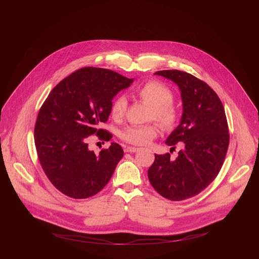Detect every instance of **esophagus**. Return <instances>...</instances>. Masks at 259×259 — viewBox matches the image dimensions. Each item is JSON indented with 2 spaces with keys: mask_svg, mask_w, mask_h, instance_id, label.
<instances>
[{
  "mask_svg": "<svg viewBox=\"0 0 259 259\" xmlns=\"http://www.w3.org/2000/svg\"><path fill=\"white\" fill-rule=\"evenodd\" d=\"M138 147H133V146H127V147H125V150H124V152L125 153H136V152H138Z\"/></svg>",
  "mask_w": 259,
  "mask_h": 259,
  "instance_id": "obj_1",
  "label": "esophagus"
}]
</instances>
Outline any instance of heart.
Segmentation results:
<instances>
[{"label":"heart","mask_w":259,"mask_h":259,"mask_svg":"<svg viewBox=\"0 0 259 259\" xmlns=\"http://www.w3.org/2000/svg\"><path fill=\"white\" fill-rule=\"evenodd\" d=\"M137 96L146 104L151 105L147 119L158 121L163 127L171 128L178 119L176 107L173 105V94L171 90L158 81H149L136 90ZM127 110V99L125 96H118L110 107V115L116 121L124 118ZM159 133L156 124L139 126H128L120 132V138L135 145L149 144Z\"/></svg>","instance_id":"obj_1"}]
</instances>
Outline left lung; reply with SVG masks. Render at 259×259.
I'll return each mask as SVG.
<instances>
[{
	"label": "left lung",
	"instance_id": "1",
	"mask_svg": "<svg viewBox=\"0 0 259 259\" xmlns=\"http://www.w3.org/2000/svg\"><path fill=\"white\" fill-rule=\"evenodd\" d=\"M155 75L171 80L180 90V123L165 143L175 150L179 142L181 150L176 159L169 153L155 154L147 176L161 196L182 201L205 190L223 167L230 143L228 121L218 95L205 82L176 69Z\"/></svg>",
	"mask_w": 259,
	"mask_h": 259
}]
</instances>
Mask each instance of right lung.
<instances>
[{"label": "right lung", "instance_id": "1", "mask_svg": "<svg viewBox=\"0 0 259 259\" xmlns=\"http://www.w3.org/2000/svg\"><path fill=\"white\" fill-rule=\"evenodd\" d=\"M133 79L106 68L83 67L59 82L48 95L36 118L34 144L41 166L53 186L73 199L100 192L124 156L112 142L98 155L88 147L89 136L108 141L99 129L110 115L114 97Z\"/></svg>", "mask_w": 259, "mask_h": 259}]
</instances>
